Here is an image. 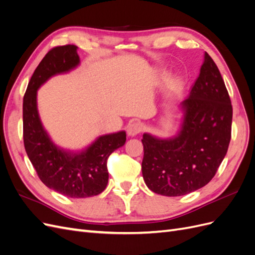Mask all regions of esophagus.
Listing matches in <instances>:
<instances>
[{
	"mask_svg": "<svg viewBox=\"0 0 255 255\" xmlns=\"http://www.w3.org/2000/svg\"><path fill=\"white\" fill-rule=\"evenodd\" d=\"M142 130V126L139 122H134L132 125H129L128 128V135L130 137H134L139 134Z\"/></svg>",
	"mask_w": 255,
	"mask_h": 255,
	"instance_id": "esophagus-1",
	"label": "esophagus"
}]
</instances>
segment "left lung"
I'll return each instance as SVG.
<instances>
[{
	"label": "left lung",
	"mask_w": 255,
	"mask_h": 255,
	"mask_svg": "<svg viewBox=\"0 0 255 255\" xmlns=\"http://www.w3.org/2000/svg\"><path fill=\"white\" fill-rule=\"evenodd\" d=\"M182 109L184 119L176 136L160 139L143 134L141 139L144 183L153 192L167 197L205 186L228 152L233 109L219 69L206 52Z\"/></svg>",
	"instance_id": "left-lung-1"
}]
</instances>
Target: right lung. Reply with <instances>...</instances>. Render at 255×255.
I'll return each instance as SVG.
<instances>
[{
  "mask_svg": "<svg viewBox=\"0 0 255 255\" xmlns=\"http://www.w3.org/2000/svg\"><path fill=\"white\" fill-rule=\"evenodd\" d=\"M73 44L51 49L29 80L23 98V141L27 156L41 182L70 198L97 196L109 182L107 158L126 143L125 130L100 136L80 153L54 144L45 132L37 111V89L51 76L70 71L80 64Z\"/></svg>",
  "mask_w": 255,
  "mask_h": 255,
  "instance_id": "right-lung-1",
  "label": "right lung"
}]
</instances>
